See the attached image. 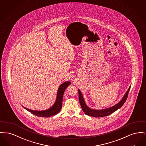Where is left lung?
Instances as JSON below:
<instances>
[{
  "instance_id": "obj_1",
  "label": "left lung",
  "mask_w": 146,
  "mask_h": 146,
  "mask_svg": "<svg viewBox=\"0 0 146 146\" xmlns=\"http://www.w3.org/2000/svg\"><path fill=\"white\" fill-rule=\"evenodd\" d=\"M130 87L127 90V91L125 93L124 96L123 97L122 100H121L117 104H116L115 106L111 107L107 109H102V110H95V109H92L87 106L86 104V103L84 102L83 96L80 91V90H78V98H79V102L80 103V105L82 108V110L84 111V113L86 115H89L91 116H93V117H103L109 115L113 113H114L116 110L119 109L121 107L123 106V104L125 103L126 100L127 98L129 92L130 90Z\"/></svg>"
}]
</instances>
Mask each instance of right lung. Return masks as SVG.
Wrapping results in <instances>:
<instances>
[{"label": "right lung", "mask_w": 146, "mask_h": 146, "mask_svg": "<svg viewBox=\"0 0 146 146\" xmlns=\"http://www.w3.org/2000/svg\"><path fill=\"white\" fill-rule=\"evenodd\" d=\"M70 84H71L70 82L67 81L62 84L59 86L57 92L56 101L54 105L48 109H46V110H43V111H37V110H33L27 109L26 108L24 107L23 106V107L27 111L31 112V113L33 114V115H36L39 117H50V116L56 115L62 109V102L64 93L65 92V90L67 88V87Z\"/></svg>", "instance_id": "obj_1"}]
</instances>
